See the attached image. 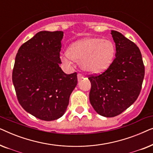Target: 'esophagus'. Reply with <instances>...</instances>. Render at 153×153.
I'll return each mask as SVG.
<instances>
[{"instance_id":"34e87169","label":"esophagus","mask_w":153,"mask_h":153,"mask_svg":"<svg viewBox=\"0 0 153 153\" xmlns=\"http://www.w3.org/2000/svg\"><path fill=\"white\" fill-rule=\"evenodd\" d=\"M83 77H84V76H83V74H80V73H79V74H77V78H78V80H79V81H80L81 79L83 78Z\"/></svg>"}]
</instances>
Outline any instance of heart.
<instances>
[{
    "mask_svg": "<svg viewBox=\"0 0 153 153\" xmlns=\"http://www.w3.org/2000/svg\"><path fill=\"white\" fill-rule=\"evenodd\" d=\"M115 52V46L111 41L89 37L73 43L68 52L62 56V60L67 63L81 60L83 70L91 73H99L110 65Z\"/></svg>",
    "mask_w": 153,
    "mask_h": 153,
    "instance_id": "heart-1",
    "label": "heart"
}]
</instances>
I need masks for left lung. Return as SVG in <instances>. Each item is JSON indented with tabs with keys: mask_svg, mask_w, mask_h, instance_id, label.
Returning a JSON list of instances; mask_svg holds the SVG:
<instances>
[{
	"mask_svg": "<svg viewBox=\"0 0 153 153\" xmlns=\"http://www.w3.org/2000/svg\"><path fill=\"white\" fill-rule=\"evenodd\" d=\"M116 43V58L101 74L88 76L91 83L90 102L102 116H118L139 97L145 75L141 53L133 42L111 30Z\"/></svg>",
	"mask_w": 153,
	"mask_h": 153,
	"instance_id": "8db88e82",
	"label": "left lung"
}]
</instances>
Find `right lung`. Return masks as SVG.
Segmentation results:
<instances>
[{"mask_svg":"<svg viewBox=\"0 0 153 153\" xmlns=\"http://www.w3.org/2000/svg\"><path fill=\"white\" fill-rule=\"evenodd\" d=\"M62 31H40L18 50L12 82L19 103L27 112L51 121L65 114L77 84V73L59 67Z\"/></svg>","mask_w":153,"mask_h":153,"instance_id":"obj_1","label":"right lung"}]
</instances>
